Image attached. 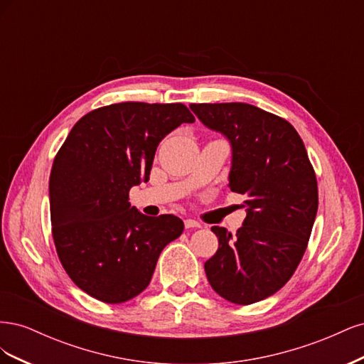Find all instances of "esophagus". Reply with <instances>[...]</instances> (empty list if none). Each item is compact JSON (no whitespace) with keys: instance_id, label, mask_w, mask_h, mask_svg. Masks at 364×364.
I'll return each instance as SVG.
<instances>
[{"instance_id":"obj_1","label":"esophagus","mask_w":364,"mask_h":364,"mask_svg":"<svg viewBox=\"0 0 364 364\" xmlns=\"http://www.w3.org/2000/svg\"><path fill=\"white\" fill-rule=\"evenodd\" d=\"M185 228H186V229H197V228H200V223L196 222V220L186 218V220H185Z\"/></svg>"}]
</instances>
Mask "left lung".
<instances>
[{"mask_svg":"<svg viewBox=\"0 0 364 364\" xmlns=\"http://www.w3.org/2000/svg\"><path fill=\"white\" fill-rule=\"evenodd\" d=\"M232 149L230 191L246 196L237 234L213 226L218 249L205 262L206 278L226 301L249 305L284 287L304 257L317 214L313 165L296 129L247 103L190 105Z\"/></svg>","mask_w":364,"mask_h":364,"instance_id":"left-lung-1","label":"left lung"}]
</instances>
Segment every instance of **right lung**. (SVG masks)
Wrapping results in <instances>:
<instances>
[{
	"label": "right lung",
	"mask_w": 364,
	"mask_h": 364,
	"mask_svg": "<svg viewBox=\"0 0 364 364\" xmlns=\"http://www.w3.org/2000/svg\"><path fill=\"white\" fill-rule=\"evenodd\" d=\"M182 123H194L182 103L98 107L54 158V245L73 282L98 301L121 304L144 291L162 249L182 234L179 217H149L129 202L132 186L149 181L159 142Z\"/></svg>",
	"instance_id": "add662e5"
}]
</instances>
